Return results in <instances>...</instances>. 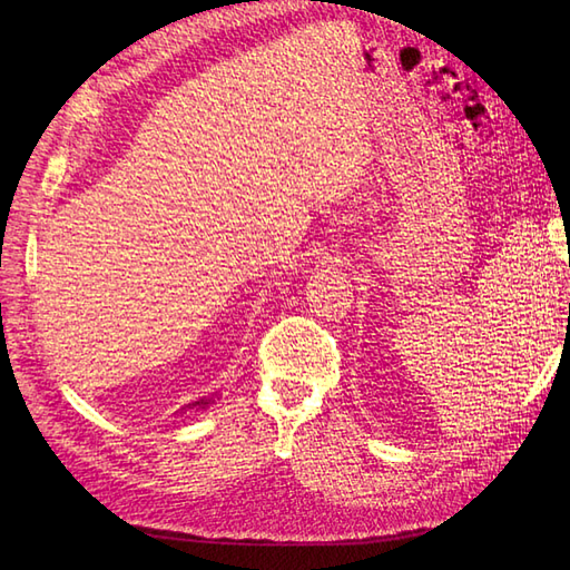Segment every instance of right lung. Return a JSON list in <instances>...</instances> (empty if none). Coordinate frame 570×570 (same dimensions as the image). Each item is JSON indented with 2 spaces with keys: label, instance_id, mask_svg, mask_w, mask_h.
I'll use <instances>...</instances> for the list:
<instances>
[{
  "label": "right lung",
  "instance_id": "1",
  "mask_svg": "<svg viewBox=\"0 0 570 570\" xmlns=\"http://www.w3.org/2000/svg\"><path fill=\"white\" fill-rule=\"evenodd\" d=\"M214 402V396H209V400H199V402H195V404H187V409H206V406H209Z\"/></svg>",
  "mask_w": 570,
  "mask_h": 570
}]
</instances>
